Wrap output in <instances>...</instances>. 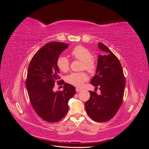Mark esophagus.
<instances>
[{"mask_svg":"<svg viewBox=\"0 0 149 149\" xmlns=\"http://www.w3.org/2000/svg\"><path fill=\"white\" fill-rule=\"evenodd\" d=\"M81 89H81V88H76V91H77V92H79V91H81Z\"/></svg>","mask_w":149,"mask_h":149,"instance_id":"obj_1","label":"esophagus"}]
</instances>
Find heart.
<instances>
[{"instance_id":"heart-1","label":"heart","mask_w":149,"mask_h":149,"mask_svg":"<svg viewBox=\"0 0 149 149\" xmlns=\"http://www.w3.org/2000/svg\"><path fill=\"white\" fill-rule=\"evenodd\" d=\"M71 55L74 59L81 61V70H86L90 74H94L97 69V63L93 57V53L88 48L78 45L73 48ZM56 65L61 71L67 72L70 70V61L68 58L61 56L58 58ZM88 80V76L84 71L72 73L66 77V81L76 87H81L84 83Z\"/></svg>"}]
</instances>
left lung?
<instances>
[{
  "label": "left lung",
  "mask_w": 149,
  "mask_h": 149,
  "mask_svg": "<svg viewBox=\"0 0 149 149\" xmlns=\"http://www.w3.org/2000/svg\"><path fill=\"white\" fill-rule=\"evenodd\" d=\"M99 48L106 52L98 58L96 74L91 83L101 90V94L89 91L90 98L85 102L89 118L97 123L109 120L116 114L123 102L125 79L118 58L103 43Z\"/></svg>",
  "instance_id": "left-lung-1"
}]
</instances>
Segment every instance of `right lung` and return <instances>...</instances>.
Wrapping results in <instances>:
<instances>
[{"label": "right lung", "instance_id": "right-lung-1", "mask_svg": "<svg viewBox=\"0 0 149 149\" xmlns=\"http://www.w3.org/2000/svg\"><path fill=\"white\" fill-rule=\"evenodd\" d=\"M68 44L49 42L44 45L31 58L26 78L29 100L36 113L45 121L56 123L68 111V102L76 93L75 88L60 80L56 65L58 57ZM64 84L63 91L54 92V84Z\"/></svg>", "mask_w": 149, "mask_h": 149}]
</instances>
